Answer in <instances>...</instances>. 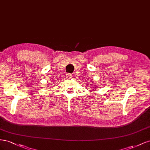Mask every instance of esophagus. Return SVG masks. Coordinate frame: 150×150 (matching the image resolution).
Returning <instances> with one entry per match:
<instances>
[{"label":"esophagus","mask_w":150,"mask_h":150,"mask_svg":"<svg viewBox=\"0 0 150 150\" xmlns=\"http://www.w3.org/2000/svg\"><path fill=\"white\" fill-rule=\"evenodd\" d=\"M66 76H67V78L68 79H71V78H72V75L71 74H70V73H67V74H66Z\"/></svg>","instance_id":"34e87169"}]
</instances>
